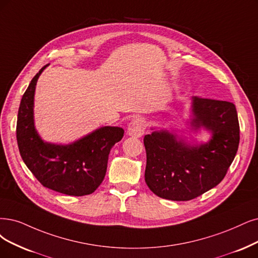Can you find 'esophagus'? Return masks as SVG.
Instances as JSON below:
<instances>
[{
    "label": "esophagus",
    "instance_id": "esophagus-1",
    "mask_svg": "<svg viewBox=\"0 0 258 258\" xmlns=\"http://www.w3.org/2000/svg\"><path fill=\"white\" fill-rule=\"evenodd\" d=\"M146 130V123L142 119H134L127 127V134L133 137H141Z\"/></svg>",
    "mask_w": 258,
    "mask_h": 258
}]
</instances>
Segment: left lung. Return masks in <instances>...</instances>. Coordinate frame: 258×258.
I'll return each mask as SVG.
<instances>
[{
    "mask_svg": "<svg viewBox=\"0 0 258 258\" xmlns=\"http://www.w3.org/2000/svg\"><path fill=\"white\" fill-rule=\"evenodd\" d=\"M195 128L213 133L207 144L189 146L168 131L146 135V183L156 196L189 201L224 178L239 146V122L231 102L192 98Z\"/></svg>",
    "mask_w": 258,
    "mask_h": 258,
    "instance_id": "left-lung-1",
    "label": "left lung"
}]
</instances>
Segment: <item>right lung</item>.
Masks as SVG:
<instances>
[{"label": "right lung", "instance_id": "1", "mask_svg": "<svg viewBox=\"0 0 258 258\" xmlns=\"http://www.w3.org/2000/svg\"><path fill=\"white\" fill-rule=\"evenodd\" d=\"M46 66L31 81L19 107L17 141L20 155L42 186L68 196L90 195L103 182L110 149L122 139L124 131L103 126L70 145L44 142L35 128L33 108L36 84Z\"/></svg>", "mask_w": 258, "mask_h": 258}]
</instances>
